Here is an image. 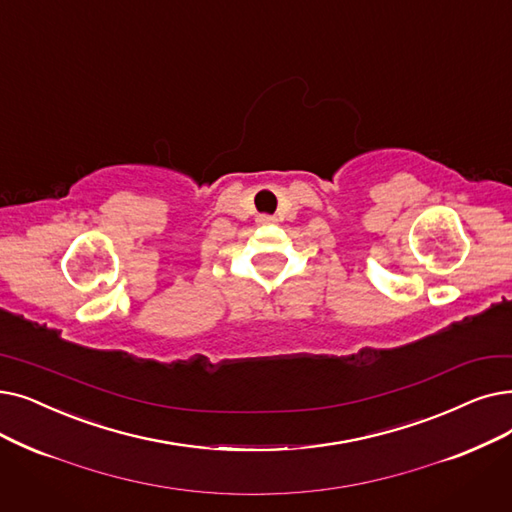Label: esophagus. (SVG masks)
I'll use <instances>...</instances> for the list:
<instances>
[{"label": "esophagus", "instance_id": "34e87169", "mask_svg": "<svg viewBox=\"0 0 512 512\" xmlns=\"http://www.w3.org/2000/svg\"><path fill=\"white\" fill-rule=\"evenodd\" d=\"M257 224L259 226H272V224H276V217L274 215H259Z\"/></svg>", "mask_w": 512, "mask_h": 512}]
</instances>
